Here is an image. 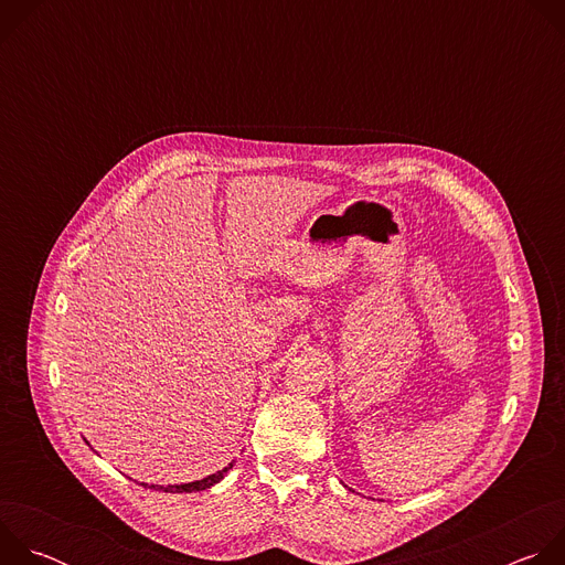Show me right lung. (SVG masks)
Returning <instances> with one entry per match:
<instances>
[{
  "mask_svg": "<svg viewBox=\"0 0 565 565\" xmlns=\"http://www.w3.org/2000/svg\"><path fill=\"white\" fill-rule=\"evenodd\" d=\"M232 465H234V460L227 465V467H223L221 471H216V473H210V476H205V478H201V480H194V482H185V486H168V488H163V486H151L153 490H160V492H179V494H183V492H201V490H207V488H212V486H216V482L232 469ZM145 486V482H142ZM147 488V486H145Z\"/></svg>",
  "mask_w": 565,
  "mask_h": 565,
  "instance_id": "obj_1",
  "label": "right lung"
}]
</instances>
